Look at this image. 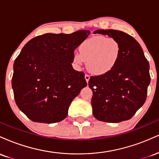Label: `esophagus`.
I'll list each match as a JSON object with an SVG mask.
<instances>
[{"instance_id": "esophagus-1", "label": "esophagus", "mask_w": 159, "mask_h": 159, "mask_svg": "<svg viewBox=\"0 0 159 159\" xmlns=\"http://www.w3.org/2000/svg\"><path fill=\"white\" fill-rule=\"evenodd\" d=\"M84 78H85V80H86V81H87V83L88 84V82H89V80H90V76H89L88 75H85Z\"/></svg>"}]
</instances>
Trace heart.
Masks as SVG:
<instances>
[{"label":"heart","instance_id":"1","mask_svg":"<svg viewBox=\"0 0 159 159\" xmlns=\"http://www.w3.org/2000/svg\"><path fill=\"white\" fill-rule=\"evenodd\" d=\"M75 52L72 63L76 67L87 61V69L95 75L108 74L116 67L122 54V46L114 38L94 36L82 42Z\"/></svg>","mask_w":159,"mask_h":159}]
</instances>
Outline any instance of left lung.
Segmentation results:
<instances>
[{
	"label": "left lung",
	"instance_id": "left-lung-1",
	"mask_svg": "<svg viewBox=\"0 0 159 159\" xmlns=\"http://www.w3.org/2000/svg\"><path fill=\"white\" fill-rule=\"evenodd\" d=\"M93 33L117 39L122 54L111 72L92 76L89 81L93 91V114L96 119L106 123L131 119L147 98L150 83L149 62L139 43L129 34L111 29Z\"/></svg>",
	"mask_w": 159,
	"mask_h": 159
}]
</instances>
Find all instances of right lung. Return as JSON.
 Returning a JSON list of instances; mask_svg holds the SVG:
<instances>
[{"instance_id": "add662e5", "label": "right lung", "mask_w": 159, "mask_h": 159, "mask_svg": "<svg viewBox=\"0 0 159 159\" xmlns=\"http://www.w3.org/2000/svg\"><path fill=\"white\" fill-rule=\"evenodd\" d=\"M45 34L25 44L14 62L12 87L17 106L36 123L66 117L72 100L87 86L84 74L72 68L75 50L90 35Z\"/></svg>"}]
</instances>
